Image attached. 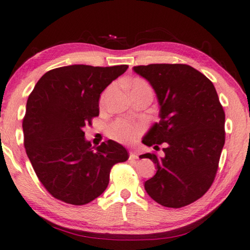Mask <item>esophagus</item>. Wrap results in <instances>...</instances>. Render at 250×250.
<instances>
[{
  "label": "esophagus",
  "mask_w": 250,
  "mask_h": 250,
  "mask_svg": "<svg viewBox=\"0 0 250 250\" xmlns=\"http://www.w3.org/2000/svg\"><path fill=\"white\" fill-rule=\"evenodd\" d=\"M130 160H138L139 158V155L135 152H133V151H130Z\"/></svg>",
  "instance_id": "34e87169"
}]
</instances>
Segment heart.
<instances>
[{"label": "heart", "instance_id": "heart-1", "mask_svg": "<svg viewBox=\"0 0 250 250\" xmlns=\"http://www.w3.org/2000/svg\"><path fill=\"white\" fill-rule=\"evenodd\" d=\"M130 88L131 93L138 92V90L142 89H151L149 85L146 82L141 79H134L130 82ZM112 87L106 89V92L103 94L101 98V105L104 106L106 103V99L108 95L110 94ZM142 133V126H141L137 122L125 120V119H117L113 121L112 124L108 126V135L115 141H118L120 143L130 144L133 143L138 140L140 134Z\"/></svg>", "mask_w": 250, "mask_h": 250}]
</instances>
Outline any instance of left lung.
Masks as SVG:
<instances>
[{
    "label": "left lung",
    "mask_w": 250,
    "mask_h": 250,
    "mask_svg": "<svg viewBox=\"0 0 250 250\" xmlns=\"http://www.w3.org/2000/svg\"><path fill=\"white\" fill-rule=\"evenodd\" d=\"M133 71L146 79L160 104L158 124L142 142L163 156L143 154L157 167L144 187L154 201L183 208L197 201L214 181L225 143V112L214 85L187 64L138 65Z\"/></svg>",
    "instance_id": "left-lung-1"
}]
</instances>
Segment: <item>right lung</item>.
Returning <instances> with one entry per match:
<instances>
[{
    "label": "right lung",
    "mask_w": 250,
    "mask_h": 250,
    "mask_svg": "<svg viewBox=\"0 0 250 250\" xmlns=\"http://www.w3.org/2000/svg\"><path fill=\"white\" fill-rule=\"evenodd\" d=\"M128 65L75 64L48 71L30 93L22 119L27 156L53 198L83 206L101 196L112 166L129 158L112 140L94 147L83 128L99 116L104 89Z\"/></svg>",
    "instance_id": "1"
}]
</instances>
